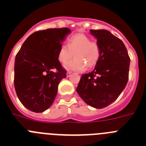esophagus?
Wrapping results in <instances>:
<instances>
[{"label": "esophagus", "mask_w": 146, "mask_h": 146, "mask_svg": "<svg viewBox=\"0 0 146 146\" xmlns=\"http://www.w3.org/2000/svg\"><path fill=\"white\" fill-rule=\"evenodd\" d=\"M71 74H72V72H70V71H69V72H67L66 76H67V77H69Z\"/></svg>", "instance_id": "34e87169"}]
</instances>
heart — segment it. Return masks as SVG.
<instances>
[{
	"label": "heart",
	"mask_w": 146,
	"mask_h": 146,
	"mask_svg": "<svg viewBox=\"0 0 146 146\" xmlns=\"http://www.w3.org/2000/svg\"><path fill=\"white\" fill-rule=\"evenodd\" d=\"M101 50L97 42L84 33H76L67 40V45L62 44L58 53V60L65 64L73 55L75 58L66 64L67 69L82 71L86 68H92L97 64L100 58Z\"/></svg>",
	"instance_id": "1"
}]
</instances>
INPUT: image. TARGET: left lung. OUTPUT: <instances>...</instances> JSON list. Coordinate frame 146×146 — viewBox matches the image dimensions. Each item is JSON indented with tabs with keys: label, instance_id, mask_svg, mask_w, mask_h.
<instances>
[{
	"label": "left lung",
	"instance_id": "left-lung-1",
	"mask_svg": "<svg viewBox=\"0 0 146 146\" xmlns=\"http://www.w3.org/2000/svg\"><path fill=\"white\" fill-rule=\"evenodd\" d=\"M101 54L94 71L81 76L77 92L86 104L104 108L113 103L129 80L130 58L124 44L106 30H90Z\"/></svg>",
	"mask_w": 146,
	"mask_h": 146
}]
</instances>
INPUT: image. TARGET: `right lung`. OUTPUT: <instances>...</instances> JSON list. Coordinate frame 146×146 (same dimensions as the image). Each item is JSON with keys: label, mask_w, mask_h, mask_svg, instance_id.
Wrapping results in <instances>:
<instances>
[{"label": "right lung", "mask_w": 146, "mask_h": 146, "mask_svg": "<svg viewBox=\"0 0 146 146\" xmlns=\"http://www.w3.org/2000/svg\"><path fill=\"white\" fill-rule=\"evenodd\" d=\"M70 33L68 28L34 32L17 54L15 88L20 101L31 111L42 113L48 109L55 100L59 82L66 77L58 53Z\"/></svg>", "instance_id": "right-lung-1"}]
</instances>
